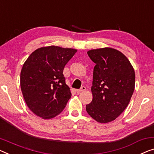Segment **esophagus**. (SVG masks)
Returning a JSON list of instances; mask_svg holds the SVG:
<instances>
[{
	"mask_svg": "<svg viewBox=\"0 0 154 154\" xmlns=\"http://www.w3.org/2000/svg\"><path fill=\"white\" fill-rule=\"evenodd\" d=\"M86 87L85 86H82L81 88L80 89H77V90L76 91L77 92V93H82V92H84V91H86Z\"/></svg>",
	"mask_w": 154,
	"mask_h": 154,
	"instance_id": "esophagus-1",
	"label": "esophagus"
}]
</instances>
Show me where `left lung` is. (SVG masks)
<instances>
[{
	"label": "left lung",
	"mask_w": 154,
	"mask_h": 154,
	"mask_svg": "<svg viewBox=\"0 0 154 154\" xmlns=\"http://www.w3.org/2000/svg\"><path fill=\"white\" fill-rule=\"evenodd\" d=\"M87 54L95 66L91 87L93 100L86 105V111L98 122H110L130 102L135 88V71L125 55L113 48L91 50Z\"/></svg>",
	"instance_id": "1"
}]
</instances>
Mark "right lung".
I'll use <instances>...</instances> for the list:
<instances>
[{
    "label": "right lung",
    "mask_w": 154,
    "mask_h": 154,
    "mask_svg": "<svg viewBox=\"0 0 154 154\" xmlns=\"http://www.w3.org/2000/svg\"><path fill=\"white\" fill-rule=\"evenodd\" d=\"M77 50L54 45L38 48L20 72V88L27 106L36 116L51 119L62 112L71 97L63 68Z\"/></svg>",
    "instance_id": "1"
}]
</instances>
